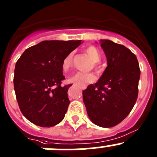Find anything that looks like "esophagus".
<instances>
[{
	"label": "esophagus",
	"mask_w": 157,
	"mask_h": 157,
	"mask_svg": "<svg viewBox=\"0 0 157 157\" xmlns=\"http://www.w3.org/2000/svg\"><path fill=\"white\" fill-rule=\"evenodd\" d=\"M79 87H80L81 90L86 89V85H81V86H79Z\"/></svg>",
	"instance_id": "esophagus-1"
}]
</instances>
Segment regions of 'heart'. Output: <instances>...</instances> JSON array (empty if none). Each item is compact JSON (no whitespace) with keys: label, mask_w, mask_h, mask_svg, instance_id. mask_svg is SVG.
<instances>
[{"label":"heart","mask_w":157,"mask_h":157,"mask_svg":"<svg viewBox=\"0 0 157 157\" xmlns=\"http://www.w3.org/2000/svg\"><path fill=\"white\" fill-rule=\"evenodd\" d=\"M86 53L89 55L93 62L95 63H99L101 60V54L99 50L95 46H89L86 48ZM73 61V54H67L62 62V68L64 71H67L72 65ZM96 77L93 74L90 73H83V72H77L74 76L69 79V81L71 83H74L78 86L85 85L86 83H90L95 81Z\"/></svg>","instance_id":"b5f03b06"}]
</instances>
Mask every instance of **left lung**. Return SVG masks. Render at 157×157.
Wrapping results in <instances>:
<instances>
[{
    "label": "left lung",
    "instance_id": "8db88e82",
    "mask_svg": "<svg viewBox=\"0 0 157 157\" xmlns=\"http://www.w3.org/2000/svg\"><path fill=\"white\" fill-rule=\"evenodd\" d=\"M107 67L95 84L83 91L90 121L109 128L124 121L136 103L140 70L136 55L124 45L100 40Z\"/></svg>",
    "mask_w": 157,
    "mask_h": 157
}]
</instances>
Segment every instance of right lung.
<instances>
[{
  "label": "right lung",
  "instance_id": "add662e5",
  "mask_svg": "<svg viewBox=\"0 0 157 157\" xmlns=\"http://www.w3.org/2000/svg\"><path fill=\"white\" fill-rule=\"evenodd\" d=\"M81 40H44L25 50L17 61L13 86L23 115L33 124L51 127L61 122L70 104L62 62Z\"/></svg>",
  "mask_w": 157,
  "mask_h": 157
}]
</instances>
